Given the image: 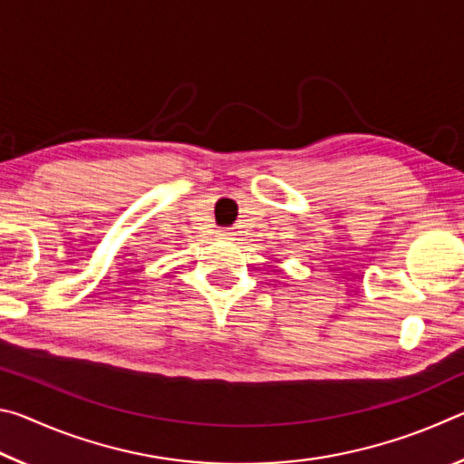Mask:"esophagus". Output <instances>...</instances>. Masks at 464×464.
<instances>
[{"label":"esophagus","mask_w":464,"mask_h":464,"mask_svg":"<svg viewBox=\"0 0 464 464\" xmlns=\"http://www.w3.org/2000/svg\"><path fill=\"white\" fill-rule=\"evenodd\" d=\"M218 239H223V241H231V239H233V233H231L229 229H221V231H218Z\"/></svg>","instance_id":"34e87169"}]
</instances>
